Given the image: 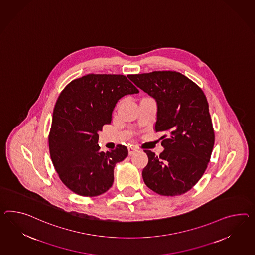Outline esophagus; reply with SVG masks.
Listing matches in <instances>:
<instances>
[{
	"label": "esophagus",
	"mask_w": 255,
	"mask_h": 255,
	"mask_svg": "<svg viewBox=\"0 0 255 255\" xmlns=\"http://www.w3.org/2000/svg\"><path fill=\"white\" fill-rule=\"evenodd\" d=\"M137 146H135V145H130L129 147H128V153H129V155H132L135 151H137Z\"/></svg>",
	"instance_id": "1"
}]
</instances>
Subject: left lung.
<instances>
[{
    "mask_svg": "<svg viewBox=\"0 0 255 255\" xmlns=\"http://www.w3.org/2000/svg\"><path fill=\"white\" fill-rule=\"evenodd\" d=\"M143 92L156 100L155 130L163 152L145 150L149 161L142 171L149 189L163 196H177L194 187L209 163L215 131L203 90L176 71L128 75Z\"/></svg>",
    "mask_w": 255,
    "mask_h": 255,
    "instance_id": "obj_1",
    "label": "left lung"
}]
</instances>
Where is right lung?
I'll list each match as a JSON object with an SVG mask.
<instances>
[{
	"mask_svg": "<svg viewBox=\"0 0 255 255\" xmlns=\"http://www.w3.org/2000/svg\"><path fill=\"white\" fill-rule=\"evenodd\" d=\"M138 90L124 75L88 74L61 92L52 114L49 150L62 182L80 196H98L114 182L116 163L128 154L124 145L101 151L98 132L110 124L118 100Z\"/></svg>",
	"mask_w": 255,
	"mask_h": 255,
	"instance_id": "add662e5",
	"label": "right lung"
}]
</instances>
